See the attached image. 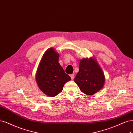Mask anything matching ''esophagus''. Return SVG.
Instances as JSON below:
<instances>
[{
    "instance_id": "34e87169",
    "label": "esophagus",
    "mask_w": 133,
    "mask_h": 133,
    "mask_svg": "<svg viewBox=\"0 0 133 133\" xmlns=\"http://www.w3.org/2000/svg\"><path fill=\"white\" fill-rule=\"evenodd\" d=\"M70 77H71V79L73 80V79H74V74H72V75H70Z\"/></svg>"
}]
</instances>
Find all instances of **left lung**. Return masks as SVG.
Instances as JSON below:
<instances>
[{
	"label": "left lung",
	"instance_id": "obj_1",
	"mask_svg": "<svg viewBox=\"0 0 133 133\" xmlns=\"http://www.w3.org/2000/svg\"><path fill=\"white\" fill-rule=\"evenodd\" d=\"M105 80L104 73L95 58L81 59L79 72L74 81L81 92L87 95H95L103 87Z\"/></svg>",
	"mask_w": 133,
	"mask_h": 133
}]
</instances>
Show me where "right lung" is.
I'll use <instances>...</instances> for the list:
<instances>
[{
    "instance_id": "add662e5",
    "label": "right lung",
    "mask_w": 133,
    "mask_h": 133,
    "mask_svg": "<svg viewBox=\"0 0 133 133\" xmlns=\"http://www.w3.org/2000/svg\"><path fill=\"white\" fill-rule=\"evenodd\" d=\"M59 54L54 48L47 50L38 64L35 75L38 87L45 95L55 97L71 78L58 62Z\"/></svg>"
}]
</instances>
